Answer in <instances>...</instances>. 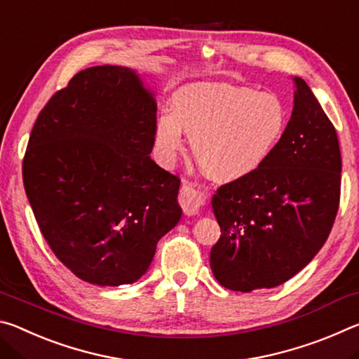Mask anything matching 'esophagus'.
<instances>
[{"instance_id": "esophagus-1", "label": "esophagus", "mask_w": 359, "mask_h": 359, "mask_svg": "<svg viewBox=\"0 0 359 359\" xmlns=\"http://www.w3.org/2000/svg\"><path fill=\"white\" fill-rule=\"evenodd\" d=\"M179 203L182 205V209H184L185 215L193 217V215H198L199 210H201L203 204H204V198H203V194L199 193L193 185L184 182L180 187Z\"/></svg>"}]
</instances>
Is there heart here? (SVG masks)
Instances as JSON below:
<instances>
[{
  "instance_id": "b5f03b06",
  "label": "heart",
  "mask_w": 359,
  "mask_h": 359,
  "mask_svg": "<svg viewBox=\"0 0 359 359\" xmlns=\"http://www.w3.org/2000/svg\"><path fill=\"white\" fill-rule=\"evenodd\" d=\"M288 114L274 93L248 87L196 83L180 88L172 115L156 121L155 142L161 160L171 163L191 137L198 165L222 182L259 171L282 142Z\"/></svg>"
}]
</instances>
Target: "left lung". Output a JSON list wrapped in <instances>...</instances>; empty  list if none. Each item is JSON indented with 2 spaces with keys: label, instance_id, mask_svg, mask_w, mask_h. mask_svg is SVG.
<instances>
[{
  "label": "left lung",
  "instance_id": "8db88e82",
  "mask_svg": "<svg viewBox=\"0 0 359 359\" xmlns=\"http://www.w3.org/2000/svg\"><path fill=\"white\" fill-rule=\"evenodd\" d=\"M294 85L293 114L269 161L212 198L222 236L210 269L228 290L248 293L290 280L320 252L336 220L337 133L309 85L301 77Z\"/></svg>",
  "mask_w": 359,
  "mask_h": 359
}]
</instances>
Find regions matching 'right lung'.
Here are the masks:
<instances>
[{"instance_id":"right-lung-1","label":"right lung","mask_w":359,"mask_h":359,"mask_svg":"<svg viewBox=\"0 0 359 359\" xmlns=\"http://www.w3.org/2000/svg\"><path fill=\"white\" fill-rule=\"evenodd\" d=\"M155 128L154 95L123 66L77 72L38 115L23 185L48 247L85 282L139 280L180 220V179L150 158Z\"/></svg>"}]
</instances>
